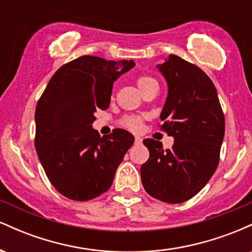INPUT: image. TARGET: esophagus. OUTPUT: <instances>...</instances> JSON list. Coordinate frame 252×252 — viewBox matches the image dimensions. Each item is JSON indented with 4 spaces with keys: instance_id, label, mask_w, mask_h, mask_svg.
<instances>
[{
    "instance_id": "1",
    "label": "esophagus",
    "mask_w": 252,
    "mask_h": 252,
    "mask_svg": "<svg viewBox=\"0 0 252 252\" xmlns=\"http://www.w3.org/2000/svg\"><path fill=\"white\" fill-rule=\"evenodd\" d=\"M135 143H136V144L142 143V138H141L140 136H136V137H135Z\"/></svg>"
}]
</instances>
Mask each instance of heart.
I'll return each instance as SVG.
<instances>
[{
  "label": "heart",
  "mask_w": 252,
  "mask_h": 252,
  "mask_svg": "<svg viewBox=\"0 0 252 252\" xmlns=\"http://www.w3.org/2000/svg\"><path fill=\"white\" fill-rule=\"evenodd\" d=\"M136 84H137L138 89H140V91L142 92V94L147 89L150 88V86L158 85L154 78L149 76H144V74L143 76L137 77V79H136ZM121 123H122L124 128L131 130V131H138V130L141 129V126H142V118L138 116H126L123 118Z\"/></svg>",
  "instance_id": "heart-1"
}]
</instances>
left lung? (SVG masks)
<instances>
[{"mask_svg": "<svg viewBox=\"0 0 252 252\" xmlns=\"http://www.w3.org/2000/svg\"><path fill=\"white\" fill-rule=\"evenodd\" d=\"M158 67L168 84L161 129L174 144L164 150L158 141H143L149 158L141 179L153 198L180 204L198 194L216 172L225 118L215 84L201 68L174 54Z\"/></svg>", "mask_w": 252, "mask_h": 252, "instance_id": "8db88e82", "label": "left lung"}]
</instances>
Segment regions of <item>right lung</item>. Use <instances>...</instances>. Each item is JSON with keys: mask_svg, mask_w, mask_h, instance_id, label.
Masks as SVG:
<instances>
[{"mask_svg": "<svg viewBox=\"0 0 252 252\" xmlns=\"http://www.w3.org/2000/svg\"><path fill=\"white\" fill-rule=\"evenodd\" d=\"M132 60L83 56L58 70L35 109V149L60 194L88 201L111 187L117 167L134 143L124 129L100 137L92 129L98 109L109 108L114 82Z\"/></svg>", "mask_w": 252, "mask_h": 252, "instance_id": "obj_1", "label": "right lung"}]
</instances>
